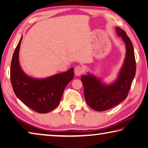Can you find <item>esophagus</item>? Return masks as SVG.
Returning a JSON list of instances; mask_svg holds the SVG:
<instances>
[{"label":"esophagus","mask_w":148,"mask_h":148,"mask_svg":"<svg viewBox=\"0 0 148 148\" xmlns=\"http://www.w3.org/2000/svg\"><path fill=\"white\" fill-rule=\"evenodd\" d=\"M84 72V69L83 68L81 67V66L79 65H77L76 66V67L74 68V72H75V74L76 75V76H79L80 75L83 73Z\"/></svg>","instance_id":"34e87169"}]
</instances>
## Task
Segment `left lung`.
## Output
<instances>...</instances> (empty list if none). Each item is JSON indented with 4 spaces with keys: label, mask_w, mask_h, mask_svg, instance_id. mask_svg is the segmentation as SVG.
Segmentation results:
<instances>
[{
    "label": "left lung",
    "mask_w": 148,
    "mask_h": 148,
    "mask_svg": "<svg viewBox=\"0 0 148 148\" xmlns=\"http://www.w3.org/2000/svg\"><path fill=\"white\" fill-rule=\"evenodd\" d=\"M116 31L126 46L124 62L117 79L108 84L89 72L81 78L87 104L97 111H106L123 101L127 98L136 75V64L132 43L124 30L116 27Z\"/></svg>",
    "instance_id": "8db88e82"
}]
</instances>
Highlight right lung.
Segmentation results:
<instances>
[{"mask_svg":"<svg viewBox=\"0 0 148 148\" xmlns=\"http://www.w3.org/2000/svg\"><path fill=\"white\" fill-rule=\"evenodd\" d=\"M19 41L11 64V81L15 95L29 108L39 113H47L57 107L66 86L73 79L74 68L46 78L28 76L19 61L21 42Z\"/></svg>","mask_w":148,"mask_h":148,"instance_id":"right-lung-1","label":"right lung"}]
</instances>
